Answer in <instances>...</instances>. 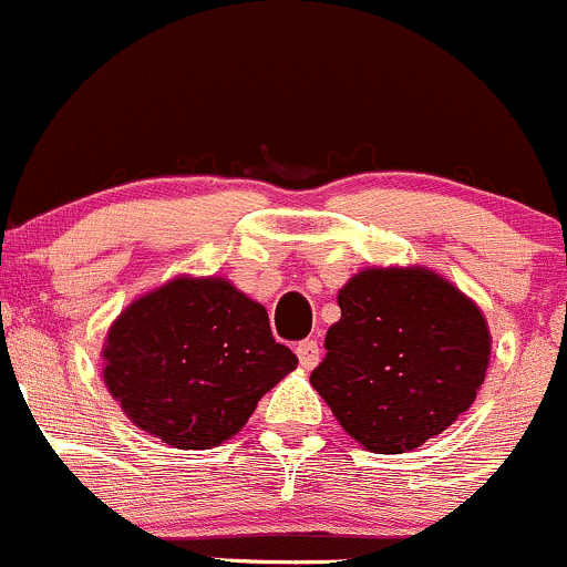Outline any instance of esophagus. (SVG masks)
<instances>
[{"label": "esophagus", "mask_w": 567, "mask_h": 567, "mask_svg": "<svg viewBox=\"0 0 567 567\" xmlns=\"http://www.w3.org/2000/svg\"><path fill=\"white\" fill-rule=\"evenodd\" d=\"M296 354H298V363L303 365V369H315L317 363H320V344H317L315 339H303L296 344Z\"/></svg>", "instance_id": "34e87169"}]
</instances>
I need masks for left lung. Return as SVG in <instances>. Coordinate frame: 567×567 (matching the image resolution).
<instances>
[{
    "mask_svg": "<svg viewBox=\"0 0 567 567\" xmlns=\"http://www.w3.org/2000/svg\"><path fill=\"white\" fill-rule=\"evenodd\" d=\"M339 307L309 382L365 450L401 455L468 412L489 331L455 285L427 269H369L339 290Z\"/></svg>",
    "mask_w": 567,
    "mask_h": 567,
    "instance_id": "obj_1",
    "label": "left lung"
}]
</instances>
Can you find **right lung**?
Here are the masks:
<instances>
[{"mask_svg":"<svg viewBox=\"0 0 567 567\" xmlns=\"http://www.w3.org/2000/svg\"><path fill=\"white\" fill-rule=\"evenodd\" d=\"M104 384L142 431L209 450L241 431L296 354L269 315L226 279H172L136 298L107 333Z\"/></svg>","mask_w":567,"mask_h":567,"instance_id":"obj_1","label":"right lung"}]
</instances>
